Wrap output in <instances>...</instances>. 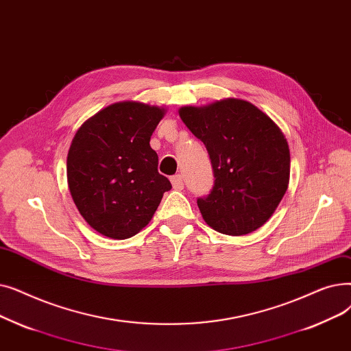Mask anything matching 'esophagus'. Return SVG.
I'll use <instances>...</instances> for the list:
<instances>
[{"label":"esophagus","mask_w":351,"mask_h":351,"mask_svg":"<svg viewBox=\"0 0 351 351\" xmlns=\"http://www.w3.org/2000/svg\"><path fill=\"white\" fill-rule=\"evenodd\" d=\"M171 184L174 190H182L184 189V182H182V177L180 174L171 177Z\"/></svg>","instance_id":"esophagus-1"}]
</instances>
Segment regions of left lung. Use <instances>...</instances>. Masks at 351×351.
<instances>
[{
  "instance_id": "1",
  "label": "left lung",
  "mask_w": 351,
  "mask_h": 351,
  "mask_svg": "<svg viewBox=\"0 0 351 351\" xmlns=\"http://www.w3.org/2000/svg\"><path fill=\"white\" fill-rule=\"evenodd\" d=\"M178 114L204 143L213 164V190L197 199L204 221L227 236L260 228L289 187L290 149L280 127L239 98L181 107Z\"/></svg>"
}]
</instances>
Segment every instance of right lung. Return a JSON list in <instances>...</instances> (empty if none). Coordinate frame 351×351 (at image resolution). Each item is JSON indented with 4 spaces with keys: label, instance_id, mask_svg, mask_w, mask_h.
<instances>
[{
    "label": "right lung",
    "instance_id": "1",
    "mask_svg": "<svg viewBox=\"0 0 351 351\" xmlns=\"http://www.w3.org/2000/svg\"><path fill=\"white\" fill-rule=\"evenodd\" d=\"M165 108L114 103L82 124L66 156L74 204L99 234L125 240L143 230L171 189L149 138Z\"/></svg>",
    "mask_w": 351,
    "mask_h": 351
}]
</instances>
